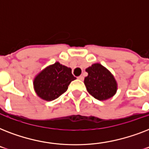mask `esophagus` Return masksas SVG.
<instances>
[{
	"mask_svg": "<svg viewBox=\"0 0 149 149\" xmlns=\"http://www.w3.org/2000/svg\"><path fill=\"white\" fill-rule=\"evenodd\" d=\"M84 77L83 76H79V77H78V79H79V80H84Z\"/></svg>",
	"mask_w": 149,
	"mask_h": 149,
	"instance_id": "34e87169",
	"label": "esophagus"
}]
</instances>
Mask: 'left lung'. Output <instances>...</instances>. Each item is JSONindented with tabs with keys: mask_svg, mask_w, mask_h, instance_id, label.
<instances>
[{
	"mask_svg": "<svg viewBox=\"0 0 149 149\" xmlns=\"http://www.w3.org/2000/svg\"><path fill=\"white\" fill-rule=\"evenodd\" d=\"M88 76L84 84L90 94L98 100H107L115 95L118 83L113 75L100 63H94L86 69Z\"/></svg>",
	"mask_w": 149,
	"mask_h": 149,
	"instance_id": "obj_1",
	"label": "left lung"
}]
</instances>
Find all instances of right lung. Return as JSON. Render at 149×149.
<instances>
[{
	"label": "right lung",
	"mask_w": 149,
	"mask_h": 149,
	"mask_svg": "<svg viewBox=\"0 0 149 149\" xmlns=\"http://www.w3.org/2000/svg\"><path fill=\"white\" fill-rule=\"evenodd\" d=\"M76 79L71 68L56 62L46 66L35 77L34 90L38 97L52 101L65 93L70 83Z\"/></svg>",
	"instance_id": "1"
}]
</instances>
